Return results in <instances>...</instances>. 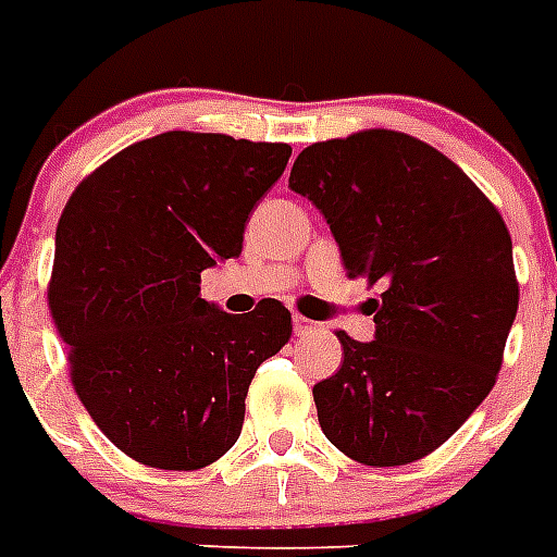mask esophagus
Listing matches in <instances>:
<instances>
[{
	"label": "esophagus",
	"instance_id": "obj_1",
	"mask_svg": "<svg viewBox=\"0 0 557 557\" xmlns=\"http://www.w3.org/2000/svg\"><path fill=\"white\" fill-rule=\"evenodd\" d=\"M317 331H322L319 322H311V319L306 317H294V333H297V336H308V333H317Z\"/></svg>",
	"mask_w": 557,
	"mask_h": 557
}]
</instances>
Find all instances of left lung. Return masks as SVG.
<instances>
[{"label":"left lung","instance_id":"1","mask_svg":"<svg viewBox=\"0 0 557 557\" xmlns=\"http://www.w3.org/2000/svg\"><path fill=\"white\" fill-rule=\"evenodd\" d=\"M288 187L322 212L347 277L381 288L372 342L336 333L345 361L313 386L319 425L364 466L414 462L496 384L519 311L510 232L451 159L384 128L308 145Z\"/></svg>","mask_w":557,"mask_h":557}]
</instances>
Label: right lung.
<instances>
[{"instance_id":"1","label":"right lung","mask_w":557,"mask_h":557,"mask_svg":"<svg viewBox=\"0 0 557 557\" xmlns=\"http://www.w3.org/2000/svg\"><path fill=\"white\" fill-rule=\"evenodd\" d=\"M292 148L168 132L84 178L55 230L50 308L72 384L100 432L143 466L196 471L240 437L258 367L292 311L244 317L201 299V272L238 258Z\"/></svg>"}]
</instances>
